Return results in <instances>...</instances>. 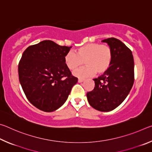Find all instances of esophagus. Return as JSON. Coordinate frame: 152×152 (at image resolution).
Instances as JSON below:
<instances>
[{
	"label": "esophagus",
	"instance_id": "34e87169",
	"mask_svg": "<svg viewBox=\"0 0 152 152\" xmlns=\"http://www.w3.org/2000/svg\"><path fill=\"white\" fill-rule=\"evenodd\" d=\"M83 81H84V80L83 79H80V78H79L78 80V82H79V83H81V82H82Z\"/></svg>",
	"mask_w": 152,
	"mask_h": 152
}]
</instances>
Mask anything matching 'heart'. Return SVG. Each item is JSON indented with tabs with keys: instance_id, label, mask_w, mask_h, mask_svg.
<instances>
[{
	"instance_id": "b5f03b06",
	"label": "heart",
	"mask_w": 152,
	"mask_h": 152,
	"mask_svg": "<svg viewBox=\"0 0 152 152\" xmlns=\"http://www.w3.org/2000/svg\"><path fill=\"white\" fill-rule=\"evenodd\" d=\"M113 58L112 50L106 44L88 43L76 51H70L64 56V63L69 70H75L82 64L85 66L74 72V75L79 78L86 77L104 73L111 64Z\"/></svg>"
}]
</instances>
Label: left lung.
I'll list each match as a JSON object with an SVG mask.
<instances>
[{"instance_id":"obj_1","label":"left lung","mask_w":152,"mask_h":152,"mask_svg":"<svg viewBox=\"0 0 152 152\" xmlns=\"http://www.w3.org/2000/svg\"><path fill=\"white\" fill-rule=\"evenodd\" d=\"M102 42L111 49V64L103 75L93 79L95 86L86 96L92 107L108 112L119 106L129 93L134 82V60L132 51L120 40L111 37Z\"/></svg>"}]
</instances>
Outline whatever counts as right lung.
<instances>
[{
    "instance_id": "add662e5",
    "label": "right lung",
    "mask_w": 152,
    "mask_h": 152,
    "mask_svg": "<svg viewBox=\"0 0 152 152\" xmlns=\"http://www.w3.org/2000/svg\"><path fill=\"white\" fill-rule=\"evenodd\" d=\"M50 40L28 47L18 66L20 85L33 106L52 112L64 104L78 82L64 63L71 49Z\"/></svg>"
}]
</instances>
